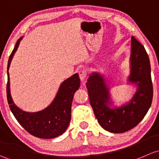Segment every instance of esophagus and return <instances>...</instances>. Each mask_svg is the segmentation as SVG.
Wrapping results in <instances>:
<instances>
[{"label":"esophagus","instance_id":"1","mask_svg":"<svg viewBox=\"0 0 159 159\" xmlns=\"http://www.w3.org/2000/svg\"><path fill=\"white\" fill-rule=\"evenodd\" d=\"M86 75H87V71H86V70H85V69H81V70H80L79 76L80 80H81L82 81H83V80H85V78L86 77Z\"/></svg>","mask_w":159,"mask_h":159}]
</instances>
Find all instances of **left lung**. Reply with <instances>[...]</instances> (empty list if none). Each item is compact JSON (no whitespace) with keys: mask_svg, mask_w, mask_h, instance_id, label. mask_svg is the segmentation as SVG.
<instances>
[{"mask_svg":"<svg viewBox=\"0 0 159 159\" xmlns=\"http://www.w3.org/2000/svg\"><path fill=\"white\" fill-rule=\"evenodd\" d=\"M131 75L129 81L137 84L138 89L132 100L122 107L111 109L109 89L104 79L93 73L87 80L89 102L99 125L113 133L127 132L136 126L146 115L153 97L149 58L145 47L132 37Z\"/></svg>","mask_w":159,"mask_h":159,"instance_id":"obj_1","label":"left lung"}]
</instances>
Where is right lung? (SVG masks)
<instances>
[{
  "label": "right lung",
  "mask_w": 159,
  "mask_h": 159,
  "mask_svg": "<svg viewBox=\"0 0 159 159\" xmlns=\"http://www.w3.org/2000/svg\"><path fill=\"white\" fill-rule=\"evenodd\" d=\"M20 40L21 38H20L17 40L8 60L7 98L9 107L21 126L32 135L40 139L56 138L61 135L70 124L73 95L80 86L79 75L76 73L65 80L60 86L54 100L43 110L37 112H27L20 109L14 103L11 96L8 69Z\"/></svg>",
  "instance_id": "add662e5"
}]
</instances>
